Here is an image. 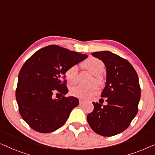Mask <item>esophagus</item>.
I'll use <instances>...</instances> for the list:
<instances>
[{
	"label": "esophagus",
	"mask_w": 155,
	"mask_h": 155,
	"mask_svg": "<svg viewBox=\"0 0 155 155\" xmlns=\"http://www.w3.org/2000/svg\"><path fill=\"white\" fill-rule=\"evenodd\" d=\"M84 103V101H82V100H80V101H79V104H83Z\"/></svg>",
	"instance_id": "esophagus-1"
}]
</instances>
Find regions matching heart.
Listing matches in <instances>:
<instances>
[{"label": "heart", "mask_w": 155, "mask_h": 155, "mask_svg": "<svg viewBox=\"0 0 155 155\" xmlns=\"http://www.w3.org/2000/svg\"><path fill=\"white\" fill-rule=\"evenodd\" d=\"M82 66L90 71L92 75H94L92 82L102 85L104 84V78L101 74L104 71L105 65L100 59L94 58H90L87 60L82 63ZM65 77L67 82L70 84H75L78 82V67L76 65H73L68 68L65 72ZM98 90V87L96 84H93L90 86L78 85L71 88V94L72 96L77 97L80 99H89L93 95L96 94Z\"/></svg>", "instance_id": "1"}]
</instances>
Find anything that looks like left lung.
Segmentation results:
<instances>
[{
    "mask_svg": "<svg viewBox=\"0 0 155 155\" xmlns=\"http://www.w3.org/2000/svg\"><path fill=\"white\" fill-rule=\"evenodd\" d=\"M92 55L102 61L107 68V82L101 97H107V105L93 102L94 110L87 119L97 134L114 136L128 128L138 111V76L133 65L118 55L108 51Z\"/></svg>",
    "mask_w": 155,
    "mask_h": 155,
    "instance_id": "8db88e82",
    "label": "left lung"
}]
</instances>
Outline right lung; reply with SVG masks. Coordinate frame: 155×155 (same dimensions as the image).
I'll return each instance as SVG.
<instances>
[{"label": "right lung", "instance_id": "right-lung-1", "mask_svg": "<svg viewBox=\"0 0 155 155\" xmlns=\"http://www.w3.org/2000/svg\"><path fill=\"white\" fill-rule=\"evenodd\" d=\"M86 58L87 55L49 45L25 61L19 73L15 96L21 116L33 130L51 133L66 122L79 100L65 96L68 92L65 72ZM56 92L64 96L54 100Z\"/></svg>", "mask_w": 155, "mask_h": 155}]
</instances>
